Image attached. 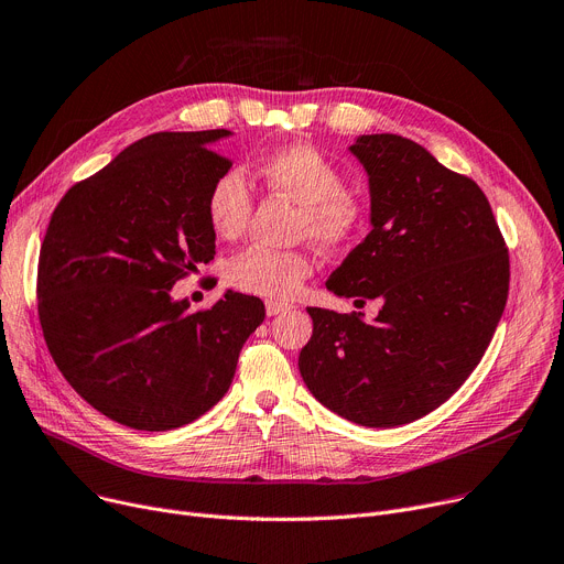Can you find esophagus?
<instances>
[{"label":"esophagus","instance_id":"esophagus-1","mask_svg":"<svg viewBox=\"0 0 564 564\" xmlns=\"http://www.w3.org/2000/svg\"><path fill=\"white\" fill-rule=\"evenodd\" d=\"M264 308H267V315L274 317V315L288 313V311H290V304H283V302H274V300H267V302H264Z\"/></svg>","mask_w":564,"mask_h":564}]
</instances>
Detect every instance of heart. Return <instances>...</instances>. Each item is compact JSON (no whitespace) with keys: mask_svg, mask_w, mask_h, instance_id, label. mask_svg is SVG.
<instances>
[{"mask_svg":"<svg viewBox=\"0 0 564 564\" xmlns=\"http://www.w3.org/2000/svg\"><path fill=\"white\" fill-rule=\"evenodd\" d=\"M258 181L274 194L297 200V235L311 237L324 249L347 247L366 226V200L347 189L345 171L313 143H285L258 158ZM253 210V194L240 169H228L207 189L205 217L210 228L232 240L240 235ZM313 272V260L304 251H279L247 247L230 258L228 281L260 297L290 300Z\"/></svg>","mask_w":564,"mask_h":564,"instance_id":"obj_1","label":"heart"}]
</instances>
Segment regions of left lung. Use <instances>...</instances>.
I'll return each mask as SVG.
<instances>
[{"label": "left lung", "instance_id": "left-lung-1", "mask_svg": "<svg viewBox=\"0 0 564 564\" xmlns=\"http://www.w3.org/2000/svg\"><path fill=\"white\" fill-rule=\"evenodd\" d=\"M368 175L372 230L327 281L379 315L308 308V391L338 416L395 427L446 402L476 370L506 311L510 253L485 192L398 134L351 145Z\"/></svg>", "mask_w": 564, "mask_h": 564}]
</instances>
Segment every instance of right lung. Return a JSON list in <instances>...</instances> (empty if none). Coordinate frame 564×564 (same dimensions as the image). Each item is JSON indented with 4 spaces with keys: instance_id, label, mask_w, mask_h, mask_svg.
<instances>
[{
    "instance_id": "add662e5",
    "label": "right lung",
    "mask_w": 564,
    "mask_h": 564,
    "mask_svg": "<svg viewBox=\"0 0 564 564\" xmlns=\"http://www.w3.org/2000/svg\"><path fill=\"white\" fill-rule=\"evenodd\" d=\"M228 130L143 137L56 203L39 256V319L56 368L107 419L183 427L228 391L258 297L226 290L207 308L171 288L213 260L205 196L232 166Z\"/></svg>"
}]
</instances>
